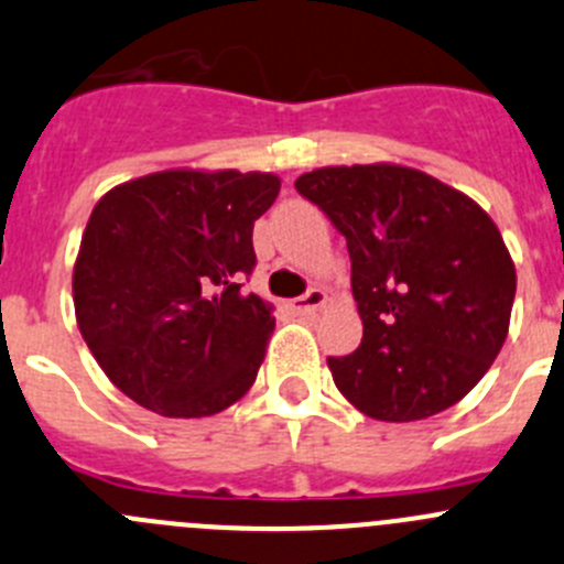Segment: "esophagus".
Returning <instances> with one entry per match:
<instances>
[{
	"label": "esophagus",
	"mask_w": 564,
	"mask_h": 564,
	"mask_svg": "<svg viewBox=\"0 0 564 564\" xmlns=\"http://www.w3.org/2000/svg\"><path fill=\"white\" fill-rule=\"evenodd\" d=\"M327 303V294L322 292V289H308L305 294H300L297 300H292V308L297 311V314H311V311L322 308V305Z\"/></svg>",
	"instance_id": "obj_1"
}]
</instances>
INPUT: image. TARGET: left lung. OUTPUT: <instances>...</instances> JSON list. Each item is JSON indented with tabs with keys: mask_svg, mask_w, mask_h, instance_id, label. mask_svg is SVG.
<instances>
[{
	"mask_svg": "<svg viewBox=\"0 0 564 564\" xmlns=\"http://www.w3.org/2000/svg\"><path fill=\"white\" fill-rule=\"evenodd\" d=\"M347 239L364 319L355 352L327 358L338 391L377 421L460 402L499 355L516 264L468 195L402 165L319 167L294 182Z\"/></svg>",
	"mask_w": 564,
	"mask_h": 564,
	"instance_id": "8db88e82",
	"label": "left lung"
}]
</instances>
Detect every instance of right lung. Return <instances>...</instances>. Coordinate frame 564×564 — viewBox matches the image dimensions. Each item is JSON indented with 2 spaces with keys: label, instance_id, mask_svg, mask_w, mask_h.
<instances>
[{
  "label": "right lung",
  "instance_id": "right-lung-1",
  "mask_svg": "<svg viewBox=\"0 0 564 564\" xmlns=\"http://www.w3.org/2000/svg\"><path fill=\"white\" fill-rule=\"evenodd\" d=\"M278 193L272 173L165 171L98 200L74 264L76 325L126 397L200 419L250 391L275 316L242 281Z\"/></svg>",
  "mask_w": 564,
  "mask_h": 564
}]
</instances>
